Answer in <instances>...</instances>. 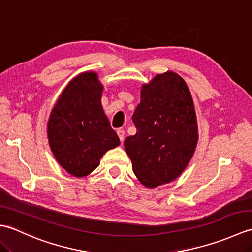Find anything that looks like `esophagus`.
I'll list each match as a JSON object with an SVG mask.
<instances>
[{"instance_id":"1","label":"esophagus","mask_w":252,"mask_h":252,"mask_svg":"<svg viewBox=\"0 0 252 252\" xmlns=\"http://www.w3.org/2000/svg\"><path fill=\"white\" fill-rule=\"evenodd\" d=\"M117 134H118V136H119L120 141H121V142H123V140H125V134H126L125 130H122V129H118V130H117Z\"/></svg>"}]
</instances>
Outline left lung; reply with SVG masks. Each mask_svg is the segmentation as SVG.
Wrapping results in <instances>:
<instances>
[{
  "mask_svg": "<svg viewBox=\"0 0 252 252\" xmlns=\"http://www.w3.org/2000/svg\"><path fill=\"white\" fill-rule=\"evenodd\" d=\"M132 120L137 132L126 138L125 148L138 181L149 189L174 181L198 142L194 101L183 78L167 71L142 85Z\"/></svg>",
  "mask_w": 252,
  "mask_h": 252,
  "instance_id": "obj_1",
  "label": "left lung"
}]
</instances>
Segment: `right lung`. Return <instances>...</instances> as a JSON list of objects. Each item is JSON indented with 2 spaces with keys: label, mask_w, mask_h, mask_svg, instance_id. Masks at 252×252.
Masks as SVG:
<instances>
[{
  "label": "right lung",
  "mask_w": 252,
  "mask_h": 252,
  "mask_svg": "<svg viewBox=\"0 0 252 252\" xmlns=\"http://www.w3.org/2000/svg\"><path fill=\"white\" fill-rule=\"evenodd\" d=\"M103 89L96 72L78 74L58 97L47 122L53 155L76 178L89 175L107 151L120 145L101 107Z\"/></svg>",
  "instance_id": "1"
}]
</instances>
